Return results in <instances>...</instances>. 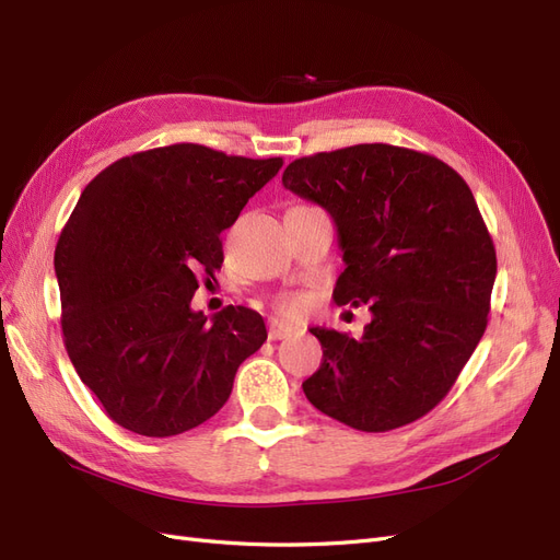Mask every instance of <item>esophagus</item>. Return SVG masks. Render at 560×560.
Wrapping results in <instances>:
<instances>
[{
  "instance_id": "obj_1",
  "label": "esophagus",
  "mask_w": 560,
  "mask_h": 560,
  "mask_svg": "<svg viewBox=\"0 0 560 560\" xmlns=\"http://www.w3.org/2000/svg\"><path fill=\"white\" fill-rule=\"evenodd\" d=\"M292 334H294V329L290 325H282V322H278V319L268 322V338H270V341H280V338H287Z\"/></svg>"
}]
</instances>
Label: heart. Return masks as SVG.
<instances>
[{
    "mask_svg": "<svg viewBox=\"0 0 560 560\" xmlns=\"http://www.w3.org/2000/svg\"><path fill=\"white\" fill-rule=\"evenodd\" d=\"M306 308H308V299L303 294H284L278 301V311L284 317H301L303 313H306Z\"/></svg>",
    "mask_w": 560,
    "mask_h": 560,
    "instance_id": "heart-1",
    "label": "heart"
}]
</instances>
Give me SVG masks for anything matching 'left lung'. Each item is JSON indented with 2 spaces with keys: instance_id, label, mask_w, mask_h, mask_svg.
I'll return each instance as SVG.
<instances>
[{
  "instance_id": "1",
  "label": "left lung",
  "mask_w": 560,
  "mask_h": 560,
  "mask_svg": "<svg viewBox=\"0 0 560 560\" xmlns=\"http://www.w3.org/2000/svg\"><path fill=\"white\" fill-rule=\"evenodd\" d=\"M282 184L338 229L334 301L371 311L362 338L311 329L322 362L303 393L354 430L409 425L448 395L488 325L498 259L477 200L444 161L393 144L296 159Z\"/></svg>"
}]
</instances>
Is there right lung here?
Listing matches in <instances>:
<instances>
[{
    "mask_svg": "<svg viewBox=\"0 0 560 560\" xmlns=\"http://www.w3.org/2000/svg\"><path fill=\"white\" fill-rule=\"evenodd\" d=\"M280 167L182 142L118 159L83 189L56 245L60 325L116 425L142 436L198 428L264 346L259 313L229 306L208 319L191 299L222 268L219 233Z\"/></svg>",
    "mask_w": 560,
    "mask_h": 560,
    "instance_id": "right-lung-1",
    "label": "right lung"
}]
</instances>
